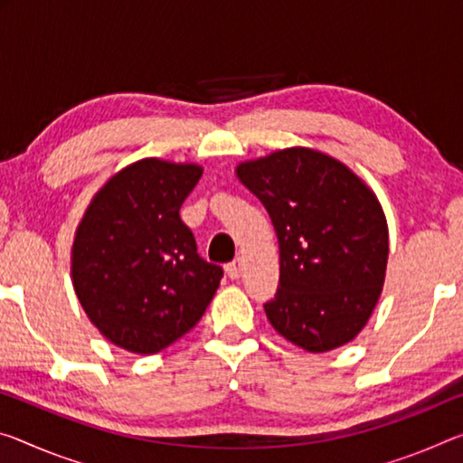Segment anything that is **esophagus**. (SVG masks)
Segmentation results:
<instances>
[{
	"label": "esophagus",
	"instance_id": "34e87169",
	"mask_svg": "<svg viewBox=\"0 0 463 463\" xmlns=\"http://www.w3.org/2000/svg\"><path fill=\"white\" fill-rule=\"evenodd\" d=\"M241 271H243V261L241 260H232L231 263H226V274H229V278H232V280H237Z\"/></svg>",
	"mask_w": 463,
	"mask_h": 463
}]
</instances>
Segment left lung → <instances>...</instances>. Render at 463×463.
Returning a JSON list of instances; mask_svg holds the SVG:
<instances>
[{"label": "left lung", "instance_id": "obj_1", "mask_svg": "<svg viewBox=\"0 0 463 463\" xmlns=\"http://www.w3.org/2000/svg\"><path fill=\"white\" fill-rule=\"evenodd\" d=\"M237 177L280 247V284L263 305L271 327L307 352L354 340L385 282L390 234L377 195L340 160L300 146L241 163Z\"/></svg>", "mask_w": 463, "mask_h": 463}]
</instances>
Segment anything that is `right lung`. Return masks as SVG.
Returning a JSON list of instances; mask_svg holds the SVG:
<instances>
[{
    "instance_id": "right-lung-1",
    "label": "right lung",
    "mask_w": 463,
    "mask_h": 463,
    "mask_svg": "<svg viewBox=\"0 0 463 463\" xmlns=\"http://www.w3.org/2000/svg\"><path fill=\"white\" fill-rule=\"evenodd\" d=\"M200 165L142 158L92 197L71 247V282L99 332L123 350L156 354L202 319L222 268L197 255L179 210Z\"/></svg>"
}]
</instances>
